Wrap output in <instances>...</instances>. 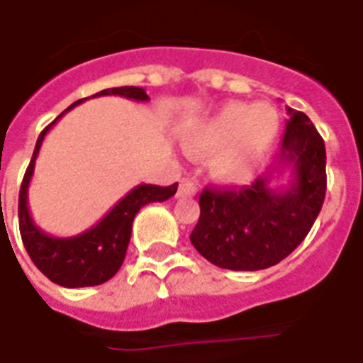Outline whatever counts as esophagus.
Masks as SVG:
<instances>
[{
  "label": "esophagus",
  "mask_w": 363,
  "mask_h": 363,
  "mask_svg": "<svg viewBox=\"0 0 363 363\" xmlns=\"http://www.w3.org/2000/svg\"><path fill=\"white\" fill-rule=\"evenodd\" d=\"M198 192V184L192 179H182L179 186V196H194Z\"/></svg>",
  "instance_id": "1"
}]
</instances>
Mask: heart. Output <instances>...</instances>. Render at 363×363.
Instances as JSON below:
<instances>
[{"instance_id": "1", "label": "heart", "mask_w": 363, "mask_h": 363, "mask_svg": "<svg viewBox=\"0 0 363 363\" xmlns=\"http://www.w3.org/2000/svg\"><path fill=\"white\" fill-rule=\"evenodd\" d=\"M280 118L268 103H229L186 132L194 155H210V171L223 182L249 181L272 150Z\"/></svg>"}]
</instances>
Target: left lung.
I'll return each instance as SVG.
<instances>
[{
    "instance_id": "left-lung-1",
    "label": "left lung",
    "mask_w": 363,
    "mask_h": 363,
    "mask_svg": "<svg viewBox=\"0 0 363 363\" xmlns=\"http://www.w3.org/2000/svg\"><path fill=\"white\" fill-rule=\"evenodd\" d=\"M325 142L305 112L288 108L276 167L239 190L206 189L190 243L228 270H264L296 251L319 216L327 192ZM284 172L290 174L279 184Z\"/></svg>"
}]
</instances>
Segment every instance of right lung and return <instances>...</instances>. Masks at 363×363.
I'll use <instances>...</instances> for the list:
<instances>
[{"label": "right lung", "instance_id": "obj_1", "mask_svg": "<svg viewBox=\"0 0 363 363\" xmlns=\"http://www.w3.org/2000/svg\"><path fill=\"white\" fill-rule=\"evenodd\" d=\"M118 95L134 101H150L147 93L142 87H112V89L99 91L93 96ZM85 99L77 101L60 114L58 118L46 126L36 140L35 153L28 163L27 173L23 179L19 192V229L23 245L28 257L35 262L40 272L58 286L64 288H87L99 286L111 280L118 272L124 257H126L128 243L132 235V221L135 213L145 204L151 202H165L177 192V182L171 186H155V184H138L128 192L126 196L112 206L111 212L103 216V220L93 228L74 237H54L40 229L28 212V184L35 174V163L44 138L56 122L67 111L83 103Z\"/></svg>", "mask_w": 363, "mask_h": 363}]
</instances>
